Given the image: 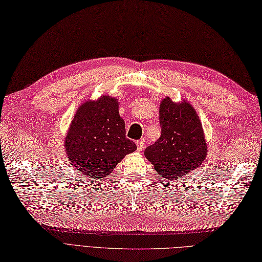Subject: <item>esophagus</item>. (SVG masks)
<instances>
[{
  "mask_svg": "<svg viewBox=\"0 0 262 262\" xmlns=\"http://www.w3.org/2000/svg\"><path fill=\"white\" fill-rule=\"evenodd\" d=\"M136 145H137V150L138 151H142V149H143V139H141V140H137L136 141Z\"/></svg>",
  "mask_w": 262,
  "mask_h": 262,
  "instance_id": "esophagus-1",
  "label": "esophagus"
}]
</instances>
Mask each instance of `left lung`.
I'll return each instance as SVG.
<instances>
[{
	"label": "left lung",
	"instance_id": "left-lung-1",
	"mask_svg": "<svg viewBox=\"0 0 262 262\" xmlns=\"http://www.w3.org/2000/svg\"><path fill=\"white\" fill-rule=\"evenodd\" d=\"M161 136L146 148L145 156L167 181L179 180L199 166L207 155V142L198 115L184 101L165 98L160 105Z\"/></svg>",
	"mask_w": 262,
	"mask_h": 262
}]
</instances>
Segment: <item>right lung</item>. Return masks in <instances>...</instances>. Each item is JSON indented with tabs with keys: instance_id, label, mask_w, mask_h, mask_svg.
I'll return each instance as SVG.
<instances>
[{
	"instance_id": "obj_1",
	"label": "right lung",
	"mask_w": 262,
	"mask_h": 262,
	"mask_svg": "<svg viewBox=\"0 0 262 262\" xmlns=\"http://www.w3.org/2000/svg\"><path fill=\"white\" fill-rule=\"evenodd\" d=\"M125 134L119 102L103 96L98 101H87L77 110L65 139V151L83 175L103 179L126 155L137 149Z\"/></svg>"
}]
</instances>
